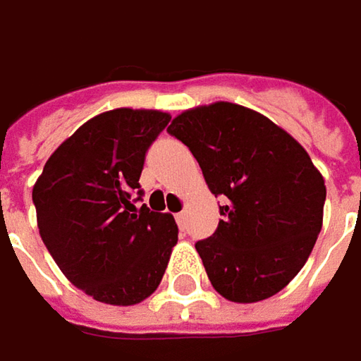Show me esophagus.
Segmentation results:
<instances>
[{
  "mask_svg": "<svg viewBox=\"0 0 361 361\" xmlns=\"http://www.w3.org/2000/svg\"><path fill=\"white\" fill-rule=\"evenodd\" d=\"M174 219H176V224H178V226L183 227L185 226V219H187V211H180V213H176V215H174Z\"/></svg>",
  "mask_w": 361,
  "mask_h": 361,
  "instance_id": "34e87169",
  "label": "esophagus"
}]
</instances>
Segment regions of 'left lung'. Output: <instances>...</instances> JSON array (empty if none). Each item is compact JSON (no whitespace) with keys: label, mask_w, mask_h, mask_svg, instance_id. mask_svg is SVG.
<instances>
[{"label":"left lung","mask_w":361,"mask_h":361,"mask_svg":"<svg viewBox=\"0 0 361 361\" xmlns=\"http://www.w3.org/2000/svg\"><path fill=\"white\" fill-rule=\"evenodd\" d=\"M209 190L224 197L215 233L195 243L213 288L231 302L280 293L305 266L323 226L325 180L288 132L229 101L172 119Z\"/></svg>","instance_id":"1"}]
</instances>
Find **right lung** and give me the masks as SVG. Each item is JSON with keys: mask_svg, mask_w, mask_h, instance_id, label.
Masks as SVG:
<instances>
[{"mask_svg": "<svg viewBox=\"0 0 361 361\" xmlns=\"http://www.w3.org/2000/svg\"><path fill=\"white\" fill-rule=\"evenodd\" d=\"M169 121L158 109L99 114L52 152L32 189L50 256L77 288L105 305L150 297L178 242L171 213L134 205L146 150Z\"/></svg>", "mask_w": 361, "mask_h": 361, "instance_id": "1", "label": "right lung"}]
</instances>
